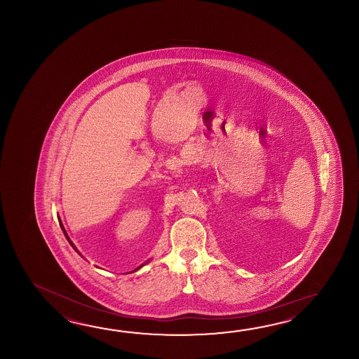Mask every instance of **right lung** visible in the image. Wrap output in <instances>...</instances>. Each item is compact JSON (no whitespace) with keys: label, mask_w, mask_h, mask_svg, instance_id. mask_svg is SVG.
Segmentation results:
<instances>
[{"label":"right lung","mask_w":359,"mask_h":359,"mask_svg":"<svg viewBox=\"0 0 359 359\" xmlns=\"http://www.w3.org/2000/svg\"><path fill=\"white\" fill-rule=\"evenodd\" d=\"M59 222H60L61 229H62V232H64V235H65V237H67V238H68L69 243H70V244H72V241H70V238H69L68 235H67V231H65V229H64V226H62V223H61L60 218H59ZM146 263H147V262H146ZM142 266H145V263H144V264H141V266H140V267L136 268V269H135V271H132V272H136V271H137V269H140V268L142 267Z\"/></svg>","instance_id":"right-lung-1"}]
</instances>
